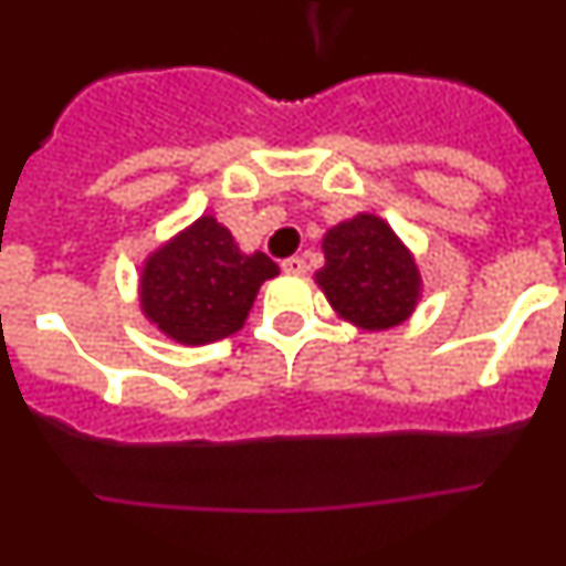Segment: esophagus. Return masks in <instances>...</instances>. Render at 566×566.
<instances>
[{"label": "esophagus", "mask_w": 566, "mask_h": 566, "mask_svg": "<svg viewBox=\"0 0 566 566\" xmlns=\"http://www.w3.org/2000/svg\"><path fill=\"white\" fill-rule=\"evenodd\" d=\"M283 272H286V274H306V260H303V258L283 260Z\"/></svg>", "instance_id": "obj_1"}]
</instances>
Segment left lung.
Returning a JSON list of instances; mask_svg holds the SVG:
<instances>
[{
	"instance_id": "left-lung-1",
	"label": "left lung",
	"mask_w": 566,
	"mask_h": 566,
	"mask_svg": "<svg viewBox=\"0 0 566 566\" xmlns=\"http://www.w3.org/2000/svg\"><path fill=\"white\" fill-rule=\"evenodd\" d=\"M326 263L314 283L339 319L359 332L402 326L422 300L417 258L391 223L374 212H357L323 234Z\"/></svg>"
}]
</instances>
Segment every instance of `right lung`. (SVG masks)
Returning <instances> with one entry per match:
<instances>
[{
  "mask_svg": "<svg viewBox=\"0 0 566 566\" xmlns=\"http://www.w3.org/2000/svg\"><path fill=\"white\" fill-rule=\"evenodd\" d=\"M277 274L266 254L240 252L214 214H201L144 258L138 303L167 339L207 345L240 332L260 286Z\"/></svg>",
  "mask_w": 566,
  "mask_h": 566,
  "instance_id": "add662e5",
  "label": "right lung"
}]
</instances>
